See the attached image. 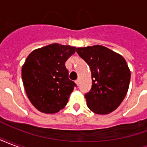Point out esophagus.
Listing matches in <instances>:
<instances>
[{"instance_id":"34e87169","label":"esophagus","mask_w":147,"mask_h":147,"mask_svg":"<svg viewBox=\"0 0 147 147\" xmlns=\"http://www.w3.org/2000/svg\"><path fill=\"white\" fill-rule=\"evenodd\" d=\"M75 83H76V84L77 86H79V84H80V80H77L75 81Z\"/></svg>"}]
</instances>
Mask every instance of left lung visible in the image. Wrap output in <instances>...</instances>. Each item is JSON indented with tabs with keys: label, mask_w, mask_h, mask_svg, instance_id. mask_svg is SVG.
<instances>
[{
	"label": "left lung",
	"mask_w": 147,
	"mask_h": 147,
	"mask_svg": "<svg viewBox=\"0 0 147 147\" xmlns=\"http://www.w3.org/2000/svg\"><path fill=\"white\" fill-rule=\"evenodd\" d=\"M76 52L91 71L92 87L85 94L88 108L97 114L110 113L118 108L128 90L131 71L125 59L100 45L80 47Z\"/></svg>",
	"instance_id": "obj_1"
}]
</instances>
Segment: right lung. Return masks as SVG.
<instances>
[{
	"mask_svg": "<svg viewBox=\"0 0 147 147\" xmlns=\"http://www.w3.org/2000/svg\"><path fill=\"white\" fill-rule=\"evenodd\" d=\"M76 47L53 43L36 49L22 66L28 99L43 113H56L67 105L76 83L68 79L65 62Z\"/></svg>",
	"mask_w": 147,
	"mask_h": 147,
	"instance_id": "1",
	"label": "right lung"
}]
</instances>
